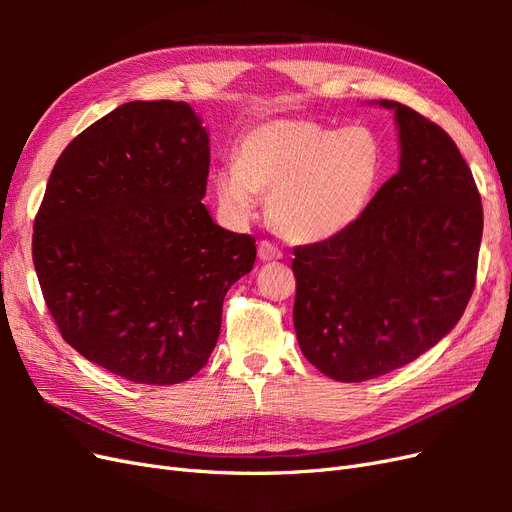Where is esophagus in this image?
Here are the masks:
<instances>
[{
  "instance_id": "34e87169",
  "label": "esophagus",
  "mask_w": 512,
  "mask_h": 512,
  "mask_svg": "<svg viewBox=\"0 0 512 512\" xmlns=\"http://www.w3.org/2000/svg\"><path fill=\"white\" fill-rule=\"evenodd\" d=\"M258 258L267 262V260H280V258H284V254L280 247L273 245L271 241H260L258 243Z\"/></svg>"
}]
</instances>
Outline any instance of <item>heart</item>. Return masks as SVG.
<instances>
[{
    "label": "heart",
    "instance_id": "b5f03b06",
    "mask_svg": "<svg viewBox=\"0 0 512 512\" xmlns=\"http://www.w3.org/2000/svg\"><path fill=\"white\" fill-rule=\"evenodd\" d=\"M382 166L378 138L363 126L335 130L312 119H275L247 132L235 166L213 179L235 220H252L267 196L271 226L292 243H320L361 218Z\"/></svg>",
    "mask_w": 512,
    "mask_h": 512
}]
</instances>
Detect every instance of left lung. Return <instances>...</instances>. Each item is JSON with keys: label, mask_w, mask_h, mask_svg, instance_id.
Wrapping results in <instances>:
<instances>
[{"label": "left lung", "mask_w": 512, "mask_h": 512, "mask_svg": "<svg viewBox=\"0 0 512 512\" xmlns=\"http://www.w3.org/2000/svg\"><path fill=\"white\" fill-rule=\"evenodd\" d=\"M395 111L399 170L342 235L294 247L292 320L305 359L363 382L418 359L453 331L474 282L483 205L453 138Z\"/></svg>", "instance_id": "1"}]
</instances>
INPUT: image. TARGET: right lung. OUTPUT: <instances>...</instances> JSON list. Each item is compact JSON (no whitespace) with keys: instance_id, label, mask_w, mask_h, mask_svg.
Here are the masks:
<instances>
[{"instance_id":"obj_1","label":"right lung","mask_w":512,"mask_h":512,"mask_svg":"<svg viewBox=\"0 0 512 512\" xmlns=\"http://www.w3.org/2000/svg\"><path fill=\"white\" fill-rule=\"evenodd\" d=\"M209 134L188 102H128L61 153L34 222V267L61 337L136 384H179L218 344L256 239L203 205Z\"/></svg>"}]
</instances>
